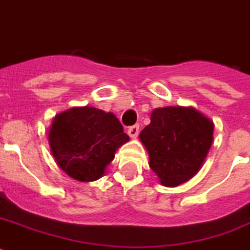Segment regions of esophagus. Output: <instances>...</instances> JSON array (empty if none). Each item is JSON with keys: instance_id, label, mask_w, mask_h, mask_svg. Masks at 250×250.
<instances>
[{"instance_id": "34e87169", "label": "esophagus", "mask_w": 250, "mask_h": 250, "mask_svg": "<svg viewBox=\"0 0 250 250\" xmlns=\"http://www.w3.org/2000/svg\"><path fill=\"white\" fill-rule=\"evenodd\" d=\"M127 134L130 138H137L139 134V125H133L127 129Z\"/></svg>"}]
</instances>
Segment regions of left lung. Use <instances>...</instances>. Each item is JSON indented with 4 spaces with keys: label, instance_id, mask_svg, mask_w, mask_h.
I'll return each instance as SVG.
<instances>
[{
    "label": "left lung",
    "instance_id": "obj_1",
    "mask_svg": "<svg viewBox=\"0 0 250 250\" xmlns=\"http://www.w3.org/2000/svg\"><path fill=\"white\" fill-rule=\"evenodd\" d=\"M139 138L161 184L177 187L194 176L207 157L213 123L191 107L156 108Z\"/></svg>",
    "mask_w": 250,
    "mask_h": 250
}]
</instances>
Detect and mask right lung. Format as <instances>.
Here are the masks:
<instances>
[{"label":"right lung","mask_w":250,"mask_h":250,"mask_svg":"<svg viewBox=\"0 0 250 250\" xmlns=\"http://www.w3.org/2000/svg\"><path fill=\"white\" fill-rule=\"evenodd\" d=\"M129 140L113 113L78 107L60 113L49 129L48 142L56 162L78 181H93L104 174L115 152Z\"/></svg>","instance_id":"right-lung-1"}]
</instances>
